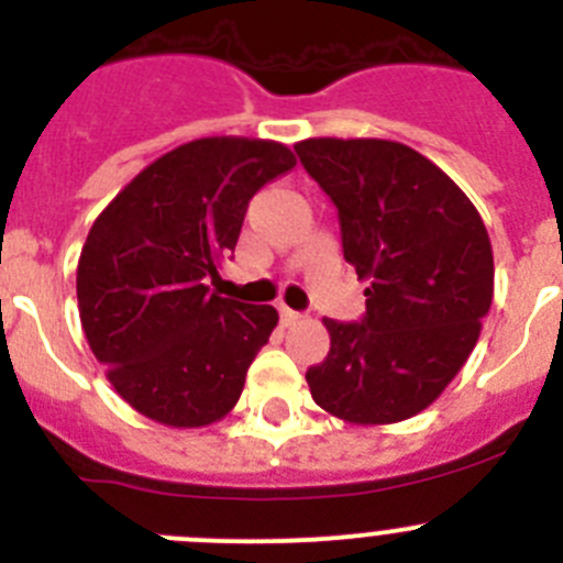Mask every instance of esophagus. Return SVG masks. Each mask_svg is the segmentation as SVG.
<instances>
[{
	"label": "esophagus",
	"mask_w": 563,
	"mask_h": 563,
	"mask_svg": "<svg viewBox=\"0 0 563 563\" xmlns=\"http://www.w3.org/2000/svg\"><path fill=\"white\" fill-rule=\"evenodd\" d=\"M278 316H282V324L285 327H292V324H298V321H301V312H296V310H290V307H278Z\"/></svg>",
	"instance_id": "1"
}]
</instances>
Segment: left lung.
<instances>
[{
	"label": "left lung",
	"instance_id": "obj_1",
	"mask_svg": "<svg viewBox=\"0 0 563 563\" xmlns=\"http://www.w3.org/2000/svg\"><path fill=\"white\" fill-rule=\"evenodd\" d=\"M296 154L338 208L343 258L366 278L355 324L327 318L312 400L355 426L429 409L474 352L494 301V251L474 202L429 157L375 137H310Z\"/></svg>",
	"mask_w": 563,
	"mask_h": 563
}]
</instances>
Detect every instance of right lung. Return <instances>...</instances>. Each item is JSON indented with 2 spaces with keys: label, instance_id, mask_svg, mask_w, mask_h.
I'll list each match as a JSON object with an SVG mask.
<instances>
[{
  "label": "right lung",
  "instance_id": "obj_1",
  "mask_svg": "<svg viewBox=\"0 0 563 563\" xmlns=\"http://www.w3.org/2000/svg\"><path fill=\"white\" fill-rule=\"evenodd\" d=\"M296 166L276 141L202 137L143 168L89 228L78 312L114 391L143 417L200 429L236 406L278 324L267 305L211 292L247 202Z\"/></svg>",
  "mask_w": 563,
  "mask_h": 563
}]
</instances>
